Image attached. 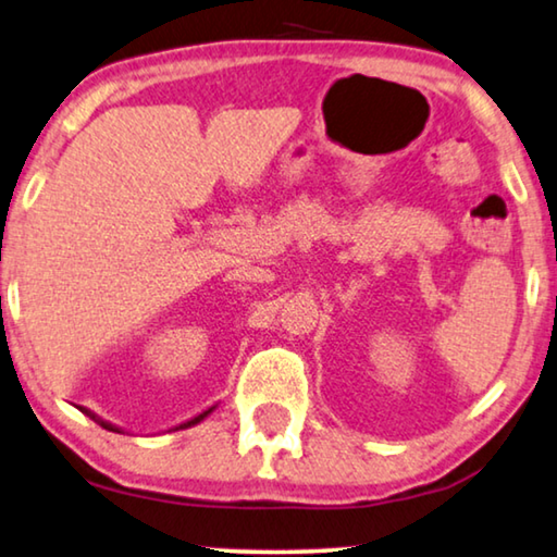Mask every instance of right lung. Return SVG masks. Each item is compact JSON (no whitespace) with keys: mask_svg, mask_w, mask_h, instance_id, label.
I'll list each match as a JSON object with an SVG mask.
<instances>
[{"mask_svg":"<svg viewBox=\"0 0 557 557\" xmlns=\"http://www.w3.org/2000/svg\"><path fill=\"white\" fill-rule=\"evenodd\" d=\"M82 412H85L87 414V418H92L95 422H97V425H102L104 430H112V433H122V428H117V425H112V422H107V420H102V418H99V414H95L92 410H87V408H79ZM214 408H207L205 412H199V414H195V418L193 420H187V422H182V425H177V428H172V430H185V428H193V425H197V422H202L205 418H207V414H210Z\"/></svg>","mask_w":557,"mask_h":557,"instance_id":"add662e5","label":"right lung"}]
</instances>
